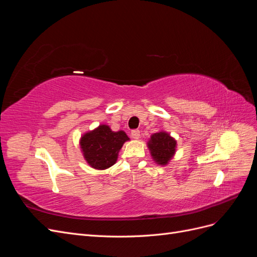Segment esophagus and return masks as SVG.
I'll use <instances>...</instances> for the list:
<instances>
[{
    "label": "esophagus",
    "mask_w": 257,
    "mask_h": 257,
    "mask_svg": "<svg viewBox=\"0 0 257 257\" xmlns=\"http://www.w3.org/2000/svg\"><path fill=\"white\" fill-rule=\"evenodd\" d=\"M131 136H132V138H134V139H139V137H141V132H139L138 130L132 131Z\"/></svg>",
    "instance_id": "obj_1"
}]
</instances>
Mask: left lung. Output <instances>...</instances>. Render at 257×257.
I'll return each instance as SVG.
<instances>
[{
	"instance_id": "8db88e82",
	"label": "left lung",
	"mask_w": 257,
	"mask_h": 257,
	"mask_svg": "<svg viewBox=\"0 0 257 257\" xmlns=\"http://www.w3.org/2000/svg\"><path fill=\"white\" fill-rule=\"evenodd\" d=\"M151 158L160 166H166L175 157L177 141L166 131H159L150 136L147 142Z\"/></svg>"
}]
</instances>
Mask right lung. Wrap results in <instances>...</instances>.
Segmentation results:
<instances>
[{"label":"right lung","instance_id":"obj_1","mask_svg":"<svg viewBox=\"0 0 257 257\" xmlns=\"http://www.w3.org/2000/svg\"><path fill=\"white\" fill-rule=\"evenodd\" d=\"M130 141L124 131H112L107 124L85 132L79 139L80 151L88 165L105 170L115 164L124 143Z\"/></svg>","mask_w":257,"mask_h":257}]
</instances>
